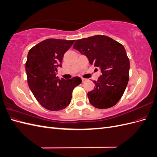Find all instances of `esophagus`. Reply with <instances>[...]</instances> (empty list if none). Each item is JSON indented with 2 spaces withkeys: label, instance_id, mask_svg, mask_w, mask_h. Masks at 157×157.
Here are the masks:
<instances>
[{
  "label": "esophagus",
  "instance_id": "obj_1",
  "mask_svg": "<svg viewBox=\"0 0 157 157\" xmlns=\"http://www.w3.org/2000/svg\"><path fill=\"white\" fill-rule=\"evenodd\" d=\"M86 78H82V83H84L85 81H86Z\"/></svg>",
  "mask_w": 157,
  "mask_h": 157
}]
</instances>
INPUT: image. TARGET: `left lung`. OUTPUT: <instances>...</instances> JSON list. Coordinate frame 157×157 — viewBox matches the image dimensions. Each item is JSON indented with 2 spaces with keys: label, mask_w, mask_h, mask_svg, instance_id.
<instances>
[{
  "label": "left lung",
  "mask_w": 157,
  "mask_h": 157,
  "mask_svg": "<svg viewBox=\"0 0 157 157\" xmlns=\"http://www.w3.org/2000/svg\"><path fill=\"white\" fill-rule=\"evenodd\" d=\"M73 48L86 56L90 63L102 73L93 81L94 90L88 92L90 103L98 109L116 105L129 80L130 61L124 47L109 36L95 35L77 40Z\"/></svg>",
  "instance_id": "obj_1"
}]
</instances>
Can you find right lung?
Returning <instances> with one entry per match:
<instances>
[{"label": "right lung", "instance_id": "obj_1", "mask_svg": "<svg viewBox=\"0 0 157 157\" xmlns=\"http://www.w3.org/2000/svg\"><path fill=\"white\" fill-rule=\"evenodd\" d=\"M75 40L48 39L29 51L25 63L27 82L40 105L50 111H59L71 101L73 89L82 82L79 77L61 79L56 77L63 56Z\"/></svg>", "mask_w": 157, "mask_h": 157}]
</instances>
